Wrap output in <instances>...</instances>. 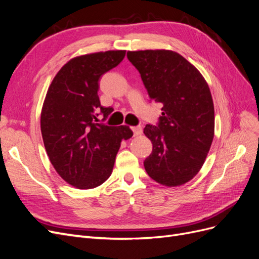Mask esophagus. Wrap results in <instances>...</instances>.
<instances>
[{
    "label": "esophagus",
    "instance_id": "34e87169",
    "mask_svg": "<svg viewBox=\"0 0 259 259\" xmlns=\"http://www.w3.org/2000/svg\"><path fill=\"white\" fill-rule=\"evenodd\" d=\"M131 128H132L133 132H134V135L135 136H138V135H140L143 133V127L142 126H133Z\"/></svg>",
    "mask_w": 259,
    "mask_h": 259
}]
</instances>
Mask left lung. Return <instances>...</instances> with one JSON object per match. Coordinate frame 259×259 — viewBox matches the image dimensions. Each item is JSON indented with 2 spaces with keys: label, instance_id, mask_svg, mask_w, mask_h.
<instances>
[{
  "label": "left lung",
  "instance_id": "left-lung-1",
  "mask_svg": "<svg viewBox=\"0 0 259 259\" xmlns=\"http://www.w3.org/2000/svg\"><path fill=\"white\" fill-rule=\"evenodd\" d=\"M151 100L163 105L156 125L147 124L151 154L144 161L153 180L167 187L189 182L204 163L214 138V105L204 77L175 52H127Z\"/></svg>",
  "mask_w": 259,
  "mask_h": 259
}]
</instances>
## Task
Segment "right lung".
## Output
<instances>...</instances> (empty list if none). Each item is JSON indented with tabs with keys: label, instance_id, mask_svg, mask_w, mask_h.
I'll use <instances>...</instances> for the list:
<instances>
[{
	"label": "right lung",
	"instance_id": "obj_1",
	"mask_svg": "<svg viewBox=\"0 0 259 259\" xmlns=\"http://www.w3.org/2000/svg\"><path fill=\"white\" fill-rule=\"evenodd\" d=\"M125 51L84 55L68 61L54 77L41 113L49 158L61 178L79 189L100 186L112 173L121 142L133 136L126 125L108 126L113 109L100 105L99 80L123 60Z\"/></svg>",
	"mask_w": 259,
	"mask_h": 259
}]
</instances>
